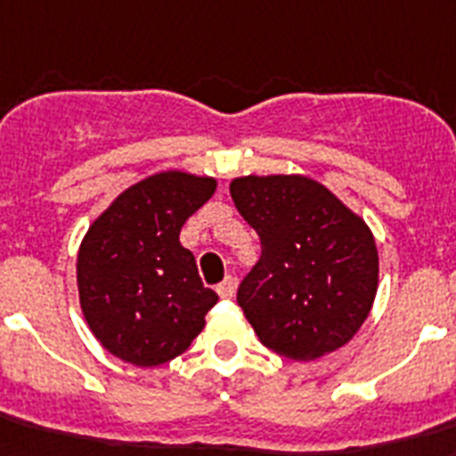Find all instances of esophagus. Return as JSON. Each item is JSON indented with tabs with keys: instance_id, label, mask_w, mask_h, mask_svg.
Wrapping results in <instances>:
<instances>
[{
	"instance_id": "obj_1",
	"label": "esophagus",
	"mask_w": 456,
	"mask_h": 456,
	"mask_svg": "<svg viewBox=\"0 0 456 456\" xmlns=\"http://www.w3.org/2000/svg\"><path fill=\"white\" fill-rule=\"evenodd\" d=\"M235 280H232V277H225L224 281H221L219 287H216V293H219L221 298L224 300H231L232 296H235Z\"/></svg>"
}]
</instances>
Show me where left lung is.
<instances>
[{
  "label": "left lung",
  "mask_w": 456,
  "mask_h": 456,
  "mask_svg": "<svg viewBox=\"0 0 456 456\" xmlns=\"http://www.w3.org/2000/svg\"><path fill=\"white\" fill-rule=\"evenodd\" d=\"M231 195L261 240V258L237 289L258 340L293 361L352 340L378 291V247L366 221L300 175L240 176Z\"/></svg>",
  "instance_id": "8db88e82"
}]
</instances>
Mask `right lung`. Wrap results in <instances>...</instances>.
Returning <instances> with one entry per match:
<instances>
[{
    "label": "right lung",
    "instance_id": "obj_1",
    "mask_svg": "<svg viewBox=\"0 0 456 456\" xmlns=\"http://www.w3.org/2000/svg\"><path fill=\"white\" fill-rule=\"evenodd\" d=\"M216 191L212 176L158 172L97 216L77 261L78 298L102 347L133 366L183 354L219 296L202 284L182 225Z\"/></svg>",
    "mask_w": 456,
    "mask_h": 456
}]
</instances>
